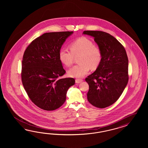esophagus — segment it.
<instances>
[{
	"instance_id": "esophagus-1",
	"label": "esophagus",
	"mask_w": 148,
	"mask_h": 148,
	"mask_svg": "<svg viewBox=\"0 0 148 148\" xmlns=\"http://www.w3.org/2000/svg\"><path fill=\"white\" fill-rule=\"evenodd\" d=\"M82 81H83V80H81V79H76L75 80V82L77 84H80L81 82H82Z\"/></svg>"
}]
</instances>
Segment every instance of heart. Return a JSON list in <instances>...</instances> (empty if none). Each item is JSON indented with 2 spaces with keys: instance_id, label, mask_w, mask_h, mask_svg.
Masks as SVG:
<instances>
[{
  "instance_id": "1",
  "label": "heart",
  "mask_w": 148,
  "mask_h": 148,
  "mask_svg": "<svg viewBox=\"0 0 148 148\" xmlns=\"http://www.w3.org/2000/svg\"><path fill=\"white\" fill-rule=\"evenodd\" d=\"M71 51L65 49L59 51L61 62L67 67L72 65L74 58L79 56L80 64L74 66L68 71V75L73 77L81 78L88 73L90 68L94 70L98 67L102 60V53L98 46L86 37H80L72 42L69 46Z\"/></svg>"
}]
</instances>
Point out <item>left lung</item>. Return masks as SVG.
Listing matches in <instances>:
<instances>
[{"instance_id":"obj_1","label":"left lung","mask_w":148,"mask_h":148,"mask_svg":"<svg viewBox=\"0 0 148 148\" xmlns=\"http://www.w3.org/2000/svg\"><path fill=\"white\" fill-rule=\"evenodd\" d=\"M94 37L102 53L98 67L87 76L88 101L97 108H106L121 97L129 80V61L125 49L115 37L105 32L84 31Z\"/></svg>"}]
</instances>
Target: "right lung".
Wrapping results in <instances>:
<instances>
[{"label": "right lung", "instance_id": "obj_1", "mask_svg": "<svg viewBox=\"0 0 148 148\" xmlns=\"http://www.w3.org/2000/svg\"><path fill=\"white\" fill-rule=\"evenodd\" d=\"M73 32H47L33 40L25 50L22 65L23 85L29 98L46 111L61 107L73 78L58 79L66 73L59 51Z\"/></svg>", "mask_w": 148, "mask_h": 148}]
</instances>
